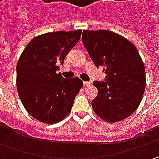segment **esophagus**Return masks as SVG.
I'll return each instance as SVG.
<instances>
[{"label": "esophagus", "mask_w": 159, "mask_h": 159, "mask_svg": "<svg viewBox=\"0 0 159 159\" xmlns=\"http://www.w3.org/2000/svg\"><path fill=\"white\" fill-rule=\"evenodd\" d=\"M91 81H83V85L85 86V87H89L91 85Z\"/></svg>", "instance_id": "esophagus-1"}]
</instances>
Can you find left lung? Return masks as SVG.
<instances>
[{
  "label": "left lung",
  "mask_w": 159,
  "mask_h": 159,
  "mask_svg": "<svg viewBox=\"0 0 159 159\" xmlns=\"http://www.w3.org/2000/svg\"><path fill=\"white\" fill-rule=\"evenodd\" d=\"M82 42L104 81L95 80L98 95L92 107L107 122L123 120L134 112L146 86L145 68L136 48L123 36L107 30L83 31Z\"/></svg>",
  "instance_id": "obj_1"
}]
</instances>
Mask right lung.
Instances as JSON below:
<instances>
[{
    "instance_id": "obj_1",
    "label": "right lung",
    "mask_w": 159,
    "mask_h": 159,
    "mask_svg": "<svg viewBox=\"0 0 159 159\" xmlns=\"http://www.w3.org/2000/svg\"><path fill=\"white\" fill-rule=\"evenodd\" d=\"M81 32L41 34L31 40L21 54L16 64V89L25 110L39 121L55 124L71 111L82 80H65L57 70L80 40Z\"/></svg>"
}]
</instances>
